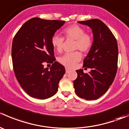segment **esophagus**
I'll list each match as a JSON object with an SVG mask.
<instances>
[{"mask_svg":"<svg viewBox=\"0 0 129 129\" xmlns=\"http://www.w3.org/2000/svg\"><path fill=\"white\" fill-rule=\"evenodd\" d=\"M69 72H70V70L69 69L66 68V73H69Z\"/></svg>","mask_w":129,"mask_h":129,"instance_id":"34e87169","label":"esophagus"}]
</instances>
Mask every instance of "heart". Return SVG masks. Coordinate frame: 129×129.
Listing matches in <instances>:
<instances>
[{"label":"heart","mask_w":129,"mask_h":129,"mask_svg":"<svg viewBox=\"0 0 129 129\" xmlns=\"http://www.w3.org/2000/svg\"><path fill=\"white\" fill-rule=\"evenodd\" d=\"M85 29L77 24L71 25L63 28L62 33L66 39H72L75 40L73 45L74 50H79L83 53H87L93 44V37L91 34L85 32ZM64 39L58 34H54L51 37V44L54 49L60 52L63 47ZM82 54L80 52L66 53L58 58L61 65L69 69H72L81 60Z\"/></svg>","instance_id":"1"}]
</instances>
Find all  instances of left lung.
Returning a JSON list of instances; mask_svg holds the SVG:
<instances>
[{
  "instance_id": "obj_1",
  "label": "left lung",
  "mask_w": 129,
  "mask_h": 129,
  "mask_svg": "<svg viewBox=\"0 0 129 129\" xmlns=\"http://www.w3.org/2000/svg\"><path fill=\"white\" fill-rule=\"evenodd\" d=\"M79 23L90 27L93 44L84 60V67L91 69L89 74L77 70V77L74 81L76 94L86 100H96L109 89L117 71L118 45L117 40L107 26L99 19Z\"/></svg>"
}]
</instances>
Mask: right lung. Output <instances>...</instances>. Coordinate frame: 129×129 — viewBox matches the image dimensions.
Listing matches in <instances>:
<instances>
[{"instance_id": "obj_1", "label": "right lung", "mask_w": 129, "mask_h": 129, "mask_svg": "<svg viewBox=\"0 0 129 129\" xmlns=\"http://www.w3.org/2000/svg\"><path fill=\"white\" fill-rule=\"evenodd\" d=\"M64 23L63 20L32 18L14 36L13 69L20 86L31 97L46 99L56 93L66 70L55 62L51 37ZM45 62L52 63L50 70L43 67Z\"/></svg>"}]
</instances>
